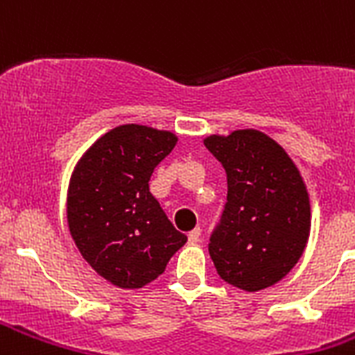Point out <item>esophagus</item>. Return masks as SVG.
Listing matches in <instances>:
<instances>
[{"label": "esophagus", "instance_id": "obj_1", "mask_svg": "<svg viewBox=\"0 0 355 355\" xmlns=\"http://www.w3.org/2000/svg\"><path fill=\"white\" fill-rule=\"evenodd\" d=\"M199 240H200V229L199 227L192 229V231L188 233V241H190V243H197Z\"/></svg>", "mask_w": 355, "mask_h": 355}]
</instances>
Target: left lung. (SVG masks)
Instances as JSON below:
<instances>
[{"label":"left lung","mask_w":355,"mask_h":355,"mask_svg":"<svg viewBox=\"0 0 355 355\" xmlns=\"http://www.w3.org/2000/svg\"><path fill=\"white\" fill-rule=\"evenodd\" d=\"M205 146L224 165L227 202L209 240L225 283L259 291L297 265L309 240L311 205L286 150L258 130L209 135Z\"/></svg>","instance_id":"1"}]
</instances>
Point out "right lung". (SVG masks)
I'll return each instance as SVG.
<instances>
[{"label": "right lung", "mask_w": 355, "mask_h": 355, "mask_svg": "<svg viewBox=\"0 0 355 355\" xmlns=\"http://www.w3.org/2000/svg\"><path fill=\"white\" fill-rule=\"evenodd\" d=\"M178 144L171 131L122 124L78 159L67 190V222L83 259L122 290L142 288L163 274L187 243L172 225L149 180Z\"/></svg>", "instance_id": "right-lung-1"}]
</instances>
